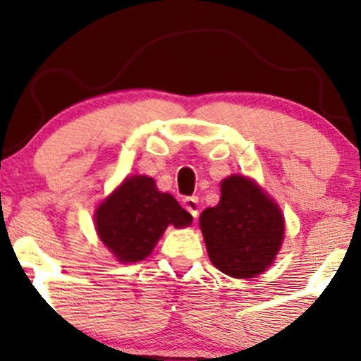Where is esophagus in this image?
<instances>
[{"instance_id":"esophagus-1","label":"esophagus","mask_w":361,"mask_h":361,"mask_svg":"<svg viewBox=\"0 0 361 361\" xmlns=\"http://www.w3.org/2000/svg\"><path fill=\"white\" fill-rule=\"evenodd\" d=\"M183 207L193 215V219L198 217V198L197 197H186L183 200Z\"/></svg>"}]
</instances>
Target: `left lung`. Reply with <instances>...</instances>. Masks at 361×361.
I'll list each match as a JSON object with an SVG mask.
<instances>
[{"label": "left lung", "mask_w": 361, "mask_h": 361, "mask_svg": "<svg viewBox=\"0 0 361 361\" xmlns=\"http://www.w3.org/2000/svg\"><path fill=\"white\" fill-rule=\"evenodd\" d=\"M207 252L217 270L234 279H251L275 259L283 241V215L255 181L229 176L221 183V200L200 215Z\"/></svg>", "instance_id": "1"}]
</instances>
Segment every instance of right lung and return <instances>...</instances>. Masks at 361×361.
<instances>
[{"label":"right lung","instance_id":"obj_1","mask_svg":"<svg viewBox=\"0 0 361 361\" xmlns=\"http://www.w3.org/2000/svg\"><path fill=\"white\" fill-rule=\"evenodd\" d=\"M100 239L122 263H135L151 255L157 239L173 224H192V215L169 193L157 192L152 178L130 176L97 210Z\"/></svg>","mask_w":361,"mask_h":361}]
</instances>
